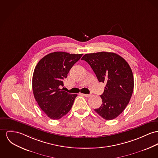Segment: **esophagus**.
<instances>
[{
    "label": "esophagus",
    "instance_id": "34e87169",
    "mask_svg": "<svg viewBox=\"0 0 158 158\" xmlns=\"http://www.w3.org/2000/svg\"><path fill=\"white\" fill-rule=\"evenodd\" d=\"M81 95H83L85 97H87V98L90 97L92 95L91 94H81Z\"/></svg>",
    "mask_w": 158,
    "mask_h": 158
}]
</instances>
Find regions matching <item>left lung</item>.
<instances>
[{
    "label": "left lung",
    "mask_w": 158,
    "mask_h": 158,
    "mask_svg": "<svg viewBox=\"0 0 158 158\" xmlns=\"http://www.w3.org/2000/svg\"><path fill=\"white\" fill-rule=\"evenodd\" d=\"M90 64L99 82L105 83L102 103L95 111L110 120L119 116L129 104L134 90V76L126 60L116 53L85 54L81 58Z\"/></svg>",
    "instance_id": "left-lung-1"
}]
</instances>
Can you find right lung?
Segmentation results:
<instances>
[{
	"label": "right lung",
	"instance_id": "right-lung-1",
	"mask_svg": "<svg viewBox=\"0 0 158 158\" xmlns=\"http://www.w3.org/2000/svg\"><path fill=\"white\" fill-rule=\"evenodd\" d=\"M83 54L56 52L42 58L36 64L32 78L35 99L42 111L53 120H58L71 109L77 94L60 89L63 80Z\"/></svg>",
	"mask_w": 158,
	"mask_h": 158
}]
</instances>
